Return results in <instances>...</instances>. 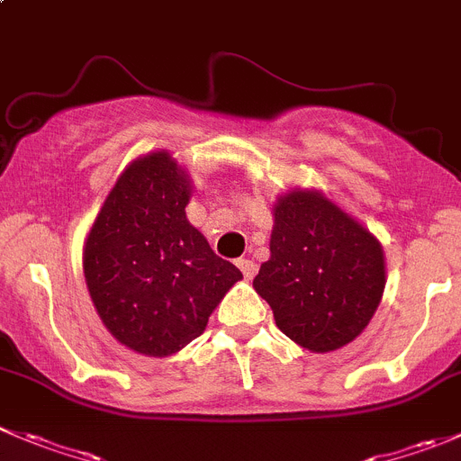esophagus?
I'll use <instances>...</instances> for the list:
<instances>
[{"label":"esophagus","mask_w":461,"mask_h":461,"mask_svg":"<svg viewBox=\"0 0 461 461\" xmlns=\"http://www.w3.org/2000/svg\"><path fill=\"white\" fill-rule=\"evenodd\" d=\"M236 266L240 267V272H243L245 279H252V276L257 275V266H254V261H249V258H239V261H236Z\"/></svg>","instance_id":"obj_1"}]
</instances>
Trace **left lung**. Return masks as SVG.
<instances>
[{"instance_id": "8db88e82", "label": "left lung", "mask_w": 461, "mask_h": 461, "mask_svg": "<svg viewBox=\"0 0 461 461\" xmlns=\"http://www.w3.org/2000/svg\"><path fill=\"white\" fill-rule=\"evenodd\" d=\"M275 321L308 351H335L358 338L385 290L381 243L312 191L275 204L270 258L254 276Z\"/></svg>"}]
</instances>
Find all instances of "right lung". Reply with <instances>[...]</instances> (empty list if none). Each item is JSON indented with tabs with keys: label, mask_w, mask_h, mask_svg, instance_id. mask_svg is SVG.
<instances>
[{
	"label": "right lung",
	"mask_w": 461,
	"mask_h": 461,
	"mask_svg": "<svg viewBox=\"0 0 461 461\" xmlns=\"http://www.w3.org/2000/svg\"><path fill=\"white\" fill-rule=\"evenodd\" d=\"M191 186L168 153L132 162L103 203L85 243V281L114 338L144 356H171L203 335L243 279L186 221Z\"/></svg>",
	"instance_id": "right-lung-1"
}]
</instances>
